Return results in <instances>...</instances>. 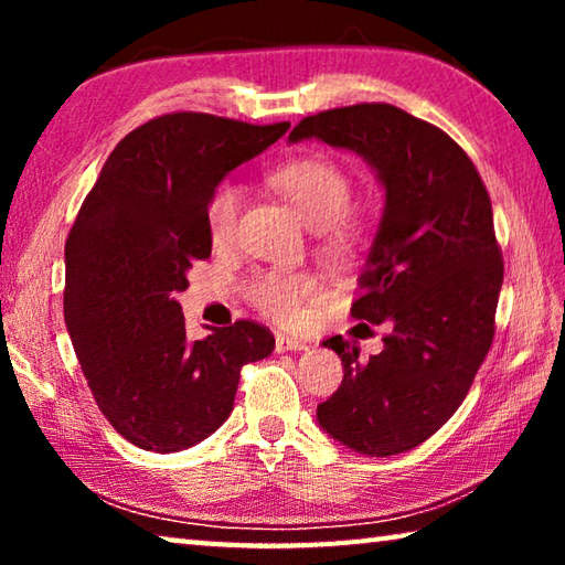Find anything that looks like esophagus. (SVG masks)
<instances>
[{"label": "esophagus", "instance_id": "esophagus-1", "mask_svg": "<svg viewBox=\"0 0 565 565\" xmlns=\"http://www.w3.org/2000/svg\"><path fill=\"white\" fill-rule=\"evenodd\" d=\"M303 349H309V347H306V341H301V339L284 337V333H279V337H276V353H286V351H303Z\"/></svg>", "mask_w": 565, "mask_h": 565}]
</instances>
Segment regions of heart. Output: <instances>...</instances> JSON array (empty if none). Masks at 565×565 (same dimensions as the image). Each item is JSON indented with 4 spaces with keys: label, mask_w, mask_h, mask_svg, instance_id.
Instances as JSON below:
<instances>
[{
    "label": "heart",
    "mask_w": 565,
    "mask_h": 565,
    "mask_svg": "<svg viewBox=\"0 0 565 565\" xmlns=\"http://www.w3.org/2000/svg\"><path fill=\"white\" fill-rule=\"evenodd\" d=\"M269 184L289 202L306 224L319 232L327 252L343 254L359 238V222L349 212L353 184L347 171L323 157H296L269 174ZM242 212V189L218 181L206 199V232L214 244L232 242ZM317 294V279L301 271H262L248 284V299L276 321H294L301 306Z\"/></svg>",
    "instance_id": "obj_1"
}]
</instances>
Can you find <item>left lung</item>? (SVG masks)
<instances>
[{"mask_svg":"<svg viewBox=\"0 0 565 565\" xmlns=\"http://www.w3.org/2000/svg\"><path fill=\"white\" fill-rule=\"evenodd\" d=\"M321 139L376 169L386 209L351 313L384 323V351L343 363L337 394L317 408L323 431L363 456H394L434 436L471 388L495 333L503 284L491 196L466 151L394 104H351L296 124L291 141Z\"/></svg>","mask_w":565,"mask_h":565,"instance_id":"obj_1","label":"left lung"}]
</instances>
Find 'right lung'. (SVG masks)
<instances>
[{
	"instance_id": "obj_1",
	"label": "right lung",
	"mask_w": 565,
	"mask_h": 565,
	"mask_svg": "<svg viewBox=\"0 0 565 565\" xmlns=\"http://www.w3.org/2000/svg\"><path fill=\"white\" fill-rule=\"evenodd\" d=\"M289 127L202 111L149 119L114 147L66 236L64 321L76 359L114 431L145 451L214 434L244 363L274 351V333L248 319L189 341L177 294L191 264L212 256V189Z\"/></svg>"
}]
</instances>
